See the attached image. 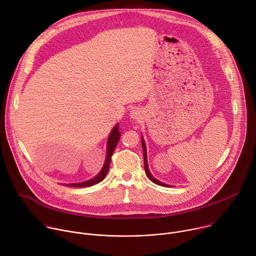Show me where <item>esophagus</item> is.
<instances>
[{
	"label": "esophagus",
	"instance_id": "esophagus-1",
	"mask_svg": "<svg viewBox=\"0 0 256 256\" xmlns=\"http://www.w3.org/2000/svg\"><path fill=\"white\" fill-rule=\"evenodd\" d=\"M140 116H142V114H140L138 108H132V110L130 112V118H132V120H136L140 118Z\"/></svg>",
	"mask_w": 256,
	"mask_h": 256
}]
</instances>
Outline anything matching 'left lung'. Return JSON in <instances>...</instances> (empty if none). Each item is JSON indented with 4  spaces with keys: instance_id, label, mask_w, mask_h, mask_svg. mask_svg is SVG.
Segmentation results:
<instances>
[{
    "instance_id": "8db88e82",
    "label": "left lung",
    "mask_w": 256,
    "mask_h": 256,
    "mask_svg": "<svg viewBox=\"0 0 256 256\" xmlns=\"http://www.w3.org/2000/svg\"><path fill=\"white\" fill-rule=\"evenodd\" d=\"M142 151H144V171H146V174H147V176H148V178L152 181V182H154V184H158V186H165V188H167V186H170L171 188V186H169V184H163V182H161V181H159L158 179H156L152 174H151V172H150V170H149V166H148V159H147V148H146V144H144V138H142Z\"/></svg>"
}]
</instances>
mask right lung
<instances>
[{"instance_id":"right-lung-1","label":"right lung","mask_w":256,"mask_h":256,"mask_svg":"<svg viewBox=\"0 0 256 256\" xmlns=\"http://www.w3.org/2000/svg\"><path fill=\"white\" fill-rule=\"evenodd\" d=\"M120 126H118V124L112 128V130L110 132V134H109V136H108V140H107V148H106V159H105V162L103 164V167L102 169L100 170V172L94 176L93 178L87 180V181H84V182H78V184H64L66 186H72V188H89V186H92L94 184H99V182H101L104 177L106 176L108 170H109V165H110V162H112V156L114 152V149L116 147V144L120 140Z\"/></svg>"}]
</instances>
